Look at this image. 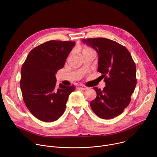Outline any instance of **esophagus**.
Instances as JSON below:
<instances>
[{"label": "esophagus", "instance_id": "esophagus-1", "mask_svg": "<svg viewBox=\"0 0 157 157\" xmlns=\"http://www.w3.org/2000/svg\"><path fill=\"white\" fill-rule=\"evenodd\" d=\"M77 88H79V89H81L82 90H86L88 89V88L84 86V85H82V84H80V85H78V86H77Z\"/></svg>", "mask_w": 157, "mask_h": 157}]
</instances>
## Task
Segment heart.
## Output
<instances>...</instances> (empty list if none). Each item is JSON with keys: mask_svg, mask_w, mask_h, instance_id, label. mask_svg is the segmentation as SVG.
Returning <instances> with one entry per match:
<instances>
[{"mask_svg": "<svg viewBox=\"0 0 157 157\" xmlns=\"http://www.w3.org/2000/svg\"><path fill=\"white\" fill-rule=\"evenodd\" d=\"M82 54H95V52L94 51L90 48H84L82 50Z\"/></svg>", "mask_w": 157, "mask_h": 157, "instance_id": "heart-1", "label": "heart"}]
</instances>
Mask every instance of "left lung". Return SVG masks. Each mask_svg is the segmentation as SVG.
<instances>
[{
    "label": "left lung",
    "mask_w": 157,
    "mask_h": 157,
    "mask_svg": "<svg viewBox=\"0 0 157 157\" xmlns=\"http://www.w3.org/2000/svg\"><path fill=\"white\" fill-rule=\"evenodd\" d=\"M82 41L97 52L98 71L106 84L103 90L93 88L97 95L90 103L91 108L99 118H115L131 101L136 84L135 63L128 50L115 41L103 37Z\"/></svg>",
    "instance_id": "8db88e82"
}]
</instances>
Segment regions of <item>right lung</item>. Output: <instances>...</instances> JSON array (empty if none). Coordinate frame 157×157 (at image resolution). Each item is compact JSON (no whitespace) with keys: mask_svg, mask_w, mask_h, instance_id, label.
I'll return each instance as SVG.
<instances>
[{"mask_svg":"<svg viewBox=\"0 0 157 157\" xmlns=\"http://www.w3.org/2000/svg\"><path fill=\"white\" fill-rule=\"evenodd\" d=\"M75 46V41H48L31 50L22 66L20 86L24 103L42 121L59 119L76 89L75 85L57 86L55 76Z\"/></svg>","mask_w":157,"mask_h":157,"instance_id":"right-lung-1","label":"right lung"}]
</instances>
